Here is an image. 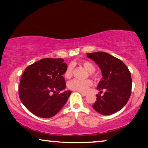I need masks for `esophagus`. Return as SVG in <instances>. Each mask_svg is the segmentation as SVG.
Returning a JSON list of instances; mask_svg holds the SVG:
<instances>
[{"instance_id": "34e87169", "label": "esophagus", "mask_w": 148, "mask_h": 148, "mask_svg": "<svg viewBox=\"0 0 148 148\" xmlns=\"http://www.w3.org/2000/svg\"><path fill=\"white\" fill-rule=\"evenodd\" d=\"M82 95V96H86L87 95V93H86V92H79Z\"/></svg>"}]
</instances>
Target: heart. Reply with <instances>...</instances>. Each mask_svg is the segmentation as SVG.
Masks as SVG:
<instances>
[{"mask_svg": "<svg viewBox=\"0 0 148 148\" xmlns=\"http://www.w3.org/2000/svg\"><path fill=\"white\" fill-rule=\"evenodd\" d=\"M82 66L90 73V76L91 77L94 79H96L97 75L94 73L95 67L94 64L92 63L90 61L88 60H84L82 62ZM73 75V66L71 65H69L66 67L65 72H64V76L66 79H70L72 77ZM92 81L90 79H87L84 81H81L77 79H73L71 81L68 83L67 86L68 88L70 90H74V91H78V92H86L88 90V89L90 88V86H92Z\"/></svg>", "mask_w": 148, "mask_h": 148, "instance_id": "heart-1", "label": "heart"}]
</instances>
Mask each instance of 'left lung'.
<instances>
[{
  "label": "left lung",
  "instance_id": "obj_1",
  "mask_svg": "<svg viewBox=\"0 0 148 148\" xmlns=\"http://www.w3.org/2000/svg\"><path fill=\"white\" fill-rule=\"evenodd\" d=\"M100 66L103 77L97 89L102 96L97 94L92 107L102 115L114 114L125 106L130 98L132 88L131 73L120 59L104 52L88 53Z\"/></svg>",
  "mask_w": 148,
  "mask_h": 148
}]
</instances>
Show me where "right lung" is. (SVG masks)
I'll return each instance as SVG.
<instances>
[{"instance_id":"1","label":"right lung","mask_w":148,"mask_h":148,"mask_svg":"<svg viewBox=\"0 0 148 148\" xmlns=\"http://www.w3.org/2000/svg\"><path fill=\"white\" fill-rule=\"evenodd\" d=\"M67 66L62 58H46L27 66L20 80L19 96L24 106L41 118H50L66 104L71 91L62 92Z\"/></svg>"}]
</instances>
